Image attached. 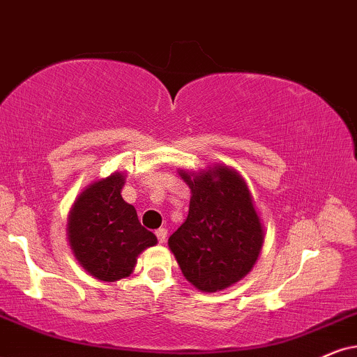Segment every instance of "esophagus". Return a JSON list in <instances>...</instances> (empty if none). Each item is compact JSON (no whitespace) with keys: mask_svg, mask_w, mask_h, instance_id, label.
Segmentation results:
<instances>
[{"mask_svg":"<svg viewBox=\"0 0 357 357\" xmlns=\"http://www.w3.org/2000/svg\"><path fill=\"white\" fill-rule=\"evenodd\" d=\"M156 237H158V241L163 243V242L166 241V237H168V229H165V227L158 229V231H156Z\"/></svg>","mask_w":357,"mask_h":357,"instance_id":"esophagus-1","label":"esophagus"}]
</instances>
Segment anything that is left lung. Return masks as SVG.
<instances>
[{
	"label": "left lung",
	"mask_w": 357,
	"mask_h": 357,
	"mask_svg": "<svg viewBox=\"0 0 357 357\" xmlns=\"http://www.w3.org/2000/svg\"><path fill=\"white\" fill-rule=\"evenodd\" d=\"M181 176L192 196L188 219L169 237V249L197 290H224L250 272L264 245L249 188L227 166Z\"/></svg>",
	"instance_id": "8db88e82"
}]
</instances>
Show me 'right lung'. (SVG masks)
Segmentation results:
<instances>
[{
	"label": "right lung",
	"instance_id": "obj_1",
	"mask_svg": "<svg viewBox=\"0 0 357 357\" xmlns=\"http://www.w3.org/2000/svg\"><path fill=\"white\" fill-rule=\"evenodd\" d=\"M125 178L115 173L80 194L69 215V242L75 259L103 282L128 277L137 257L156 236L139 224L137 211L121 197Z\"/></svg>",
	"mask_w": 357,
	"mask_h": 357
}]
</instances>
